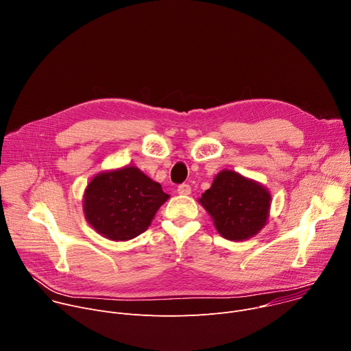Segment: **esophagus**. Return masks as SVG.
<instances>
[{"instance_id":"34e87169","label":"esophagus","mask_w":351,"mask_h":351,"mask_svg":"<svg viewBox=\"0 0 351 351\" xmlns=\"http://www.w3.org/2000/svg\"><path fill=\"white\" fill-rule=\"evenodd\" d=\"M178 193H179V195H182V196H187V195L192 193V189H190V186H189V184L182 183V184H179V186H178Z\"/></svg>"}]
</instances>
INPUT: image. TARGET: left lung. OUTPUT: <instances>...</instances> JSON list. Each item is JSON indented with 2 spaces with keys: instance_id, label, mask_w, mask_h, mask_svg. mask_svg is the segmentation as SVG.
<instances>
[{
  "instance_id": "1",
  "label": "left lung",
  "mask_w": 351,
  "mask_h": 351,
  "mask_svg": "<svg viewBox=\"0 0 351 351\" xmlns=\"http://www.w3.org/2000/svg\"><path fill=\"white\" fill-rule=\"evenodd\" d=\"M270 202L266 186L231 169L218 172L199 199L218 234L230 241H246L259 234L269 221Z\"/></svg>"
}]
</instances>
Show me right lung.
Returning a JSON list of instances; mask_svg holds the SVG:
<instances>
[{
    "instance_id": "1",
    "label": "right lung",
    "mask_w": 351,
    "mask_h": 351,
    "mask_svg": "<svg viewBox=\"0 0 351 351\" xmlns=\"http://www.w3.org/2000/svg\"><path fill=\"white\" fill-rule=\"evenodd\" d=\"M161 184L134 165L104 171L88 183L82 210L88 224L110 241H129L151 226L167 200Z\"/></svg>"
}]
</instances>
